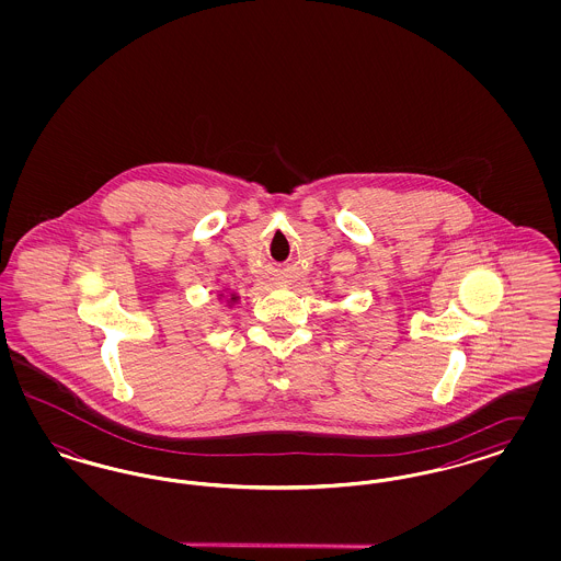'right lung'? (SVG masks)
Masks as SVG:
<instances>
[{"label":"right lung","mask_w":561,"mask_h":561,"mask_svg":"<svg viewBox=\"0 0 561 561\" xmlns=\"http://www.w3.org/2000/svg\"><path fill=\"white\" fill-rule=\"evenodd\" d=\"M233 298H236V296H233Z\"/></svg>","instance_id":"right-lung-1"}]
</instances>
